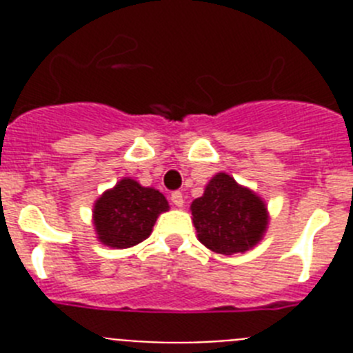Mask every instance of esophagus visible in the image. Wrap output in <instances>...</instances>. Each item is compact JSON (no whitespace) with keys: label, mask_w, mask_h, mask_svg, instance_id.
<instances>
[{"label":"esophagus","mask_w":353,"mask_h":353,"mask_svg":"<svg viewBox=\"0 0 353 353\" xmlns=\"http://www.w3.org/2000/svg\"><path fill=\"white\" fill-rule=\"evenodd\" d=\"M171 203L174 205V207H182L183 205V194L180 191H173L171 192Z\"/></svg>","instance_id":"34e87169"}]
</instances>
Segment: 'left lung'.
Wrapping results in <instances>:
<instances>
[{
    "instance_id": "8db88e82",
    "label": "left lung",
    "mask_w": 353,
    "mask_h": 353,
    "mask_svg": "<svg viewBox=\"0 0 353 353\" xmlns=\"http://www.w3.org/2000/svg\"><path fill=\"white\" fill-rule=\"evenodd\" d=\"M191 210L199 242L221 254L256 245L269 223L263 201L226 173L215 174Z\"/></svg>"
}]
</instances>
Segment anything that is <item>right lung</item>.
<instances>
[{"instance_id":"right-lung-1","label":"right lung","mask_w":353,"mask_h":353,"mask_svg":"<svg viewBox=\"0 0 353 353\" xmlns=\"http://www.w3.org/2000/svg\"><path fill=\"white\" fill-rule=\"evenodd\" d=\"M166 198L152 187L123 179L97 199L93 210L97 235L117 249L136 245L152 233L159 214L168 210Z\"/></svg>"}]
</instances>
